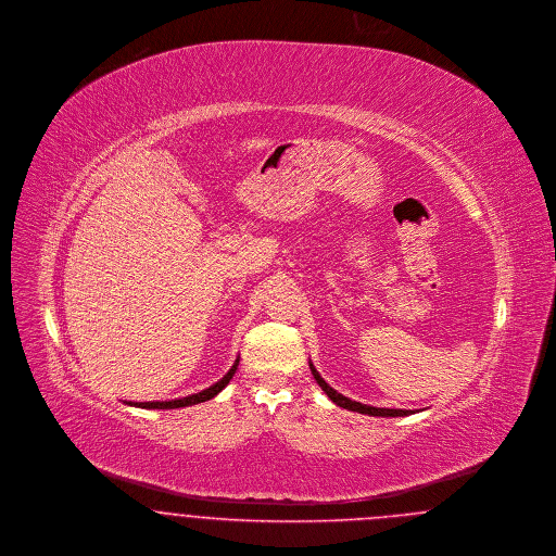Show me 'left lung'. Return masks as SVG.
<instances>
[{"label":"left lung","instance_id":"obj_1","mask_svg":"<svg viewBox=\"0 0 556 556\" xmlns=\"http://www.w3.org/2000/svg\"><path fill=\"white\" fill-rule=\"evenodd\" d=\"M308 365H311V371H313L317 384L324 389V392H326L327 396H329L336 405H340V407H344V409L359 412V414H367V416H382V418H396V416H409V414H414L412 409H387V407H371V405H365V403H359V401H351L349 396L333 391V389L327 384L326 380L319 376V371L315 369L313 363H308Z\"/></svg>","mask_w":556,"mask_h":556}]
</instances>
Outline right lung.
<instances>
[{
  "label": "right lung",
  "mask_w": 556,
  "mask_h": 556,
  "mask_svg": "<svg viewBox=\"0 0 556 556\" xmlns=\"http://www.w3.org/2000/svg\"><path fill=\"white\" fill-rule=\"evenodd\" d=\"M237 365H239V359L232 363V367H230L229 371H227V376H225L223 380H218L216 384H212V387L205 389V391L195 392V394H189V396H182V399H172V401H147V403H134V401H128V405L142 407V409H176V407H189V405H197V403L210 401V399H214L218 392L223 391V389L229 384L230 378H232L235 371H237Z\"/></svg>",
  "instance_id": "obj_1"
}]
</instances>
